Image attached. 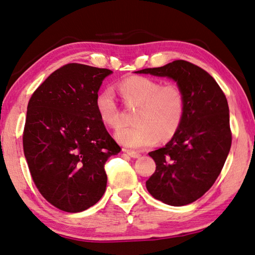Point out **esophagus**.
I'll use <instances>...</instances> for the list:
<instances>
[{"label":"esophagus","instance_id":"esophagus-1","mask_svg":"<svg viewBox=\"0 0 255 255\" xmlns=\"http://www.w3.org/2000/svg\"><path fill=\"white\" fill-rule=\"evenodd\" d=\"M126 152L128 153V154L131 156V157H133V158H137V157H140L141 156V154L138 152H136V151H131V150H126Z\"/></svg>","mask_w":255,"mask_h":255}]
</instances>
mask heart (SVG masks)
I'll return each instance as SVG.
<instances>
[{"label": "heart", "instance_id": "obj_1", "mask_svg": "<svg viewBox=\"0 0 255 255\" xmlns=\"http://www.w3.org/2000/svg\"><path fill=\"white\" fill-rule=\"evenodd\" d=\"M128 107L137 108L134 114L136 126L117 133L122 145L132 148L152 146L157 140L166 142L179 131L185 114V94L179 85L163 84L155 79L132 75L119 84ZM95 109L104 126L112 129L122 127V114L111 90L95 98Z\"/></svg>", "mask_w": 255, "mask_h": 255}]
</instances>
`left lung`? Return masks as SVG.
<instances>
[{
	"label": "left lung",
	"mask_w": 255,
	"mask_h": 255,
	"mask_svg": "<svg viewBox=\"0 0 255 255\" xmlns=\"http://www.w3.org/2000/svg\"><path fill=\"white\" fill-rule=\"evenodd\" d=\"M135 73L167 76L185 94L180 129L164 147L148 153L156 169L146 181V189L165 204H190L214 184L231 148L227 98L208 72L184 60Z\"/></svg>",
	"instance_id": "1"
}]
</instances>
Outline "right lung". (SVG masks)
I'll return each instance as SVG.
<instances>
[{"label": "right lung", "instance_id": "right-lung-1", "mask_svg": "<svg viewBox=\"0 0 255 255\" xmlns=\"http://www.w3.org/2000/svg\"><path fill=\"white\" fill-rule=\"evenodd\" d=\"M111 70L79 63L57 69L28 101L23 150L43 198L64 212L98 203L107 189L105 162L121 151L95 109Z\"/></svg>", "mask_w": 255, "mask_h": 255}]
</instances>
